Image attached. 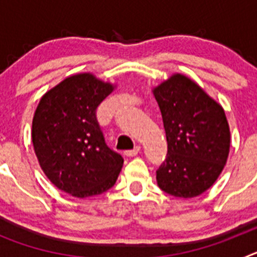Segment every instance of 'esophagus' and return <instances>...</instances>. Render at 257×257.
<instances>
[{
  "label": "esophagus",
  "instance_id": "34e87169",
  "mask_svg": "<svg viewBox=\"0 0 257 257\" xmlns=\"http://www.w3.org/2000/svg\"><path fill=\"white\" fill-rule=\"evenodd\" d=\"M139 152H140V147H135V148L131 149V151L124 152V154H126L127 157H135L136 154L139 153Z\"/></svg>",
  "mask_w": 257,
  "mask_h": 257
}]
</instances>
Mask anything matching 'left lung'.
Listing matches in <instances>:
<instances>
[{
  "label": "left lung",
  "mask_w": 257,
  "mask_h": 257,
  "mask_svg": "<svg viewBox=\"0 0 257 257\" xmlns=\"http://www.w3.org/2000/svg\"><path fill=\"white\" fill-rule=\"evenodd\" d=\"M167 139V157L157 170L163 192L193 198L221 174L230 148L222 106L189 77L175 73L153 88Z\"/></svg>",
  "instance_id": "left-lung-1"
}]
</instances>
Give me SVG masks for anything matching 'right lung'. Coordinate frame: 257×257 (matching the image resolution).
<instances>
[{
	"label": "right lung",
	"mask_w": 257,
	"mask_h": 257,
	"mask_svg": "<svg viewBox=\"0 0 257 257\" xmlns=\"http://www.w3.org/2000/svg\"><path fill=\"white\" fill-rule=\"evenodd\" d=\"M115 86L92 73L67 77L41 97L32 122V143L50 181L77 198L106 192L123 166L104 142L99 104Z\"/></svg>",
	"instance_id": "right-lung-1"
}]
</instances>
